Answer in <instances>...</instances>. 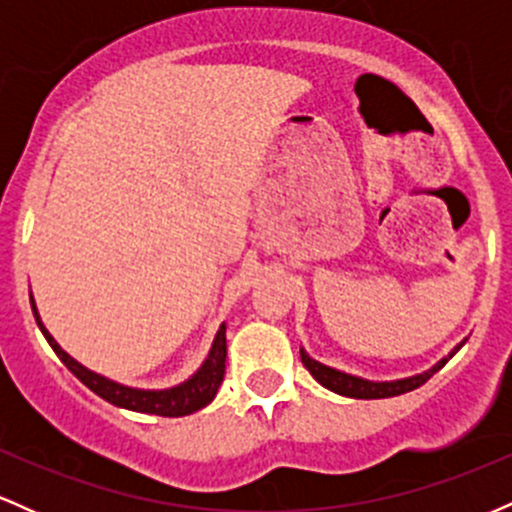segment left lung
<instances>
[{"label": "left lung", "instance_id": "8db88e82", "mask_svg": "<svg viewBox=\"0 0 512 512\" xmlns=\"http://www.w3.org/2000/svg\"><path fill=\"white\" fill-rule=\"evenodd\" d=\"M462 346V344H460ZM457 346V349H460ZM455 349V351H457ZM455 351H452L450 356H455ZM448 356V358H450ZM448 358H443V361L438 363V366H433L431 370H426V373L421 375H414V378H404V380H395V383H370V380H363V378H356V375H349V373H342V370H334V368H327L322 366V363H317L310 358L305 351L301 349V361L303 366L310 370V375L320 383L322 387H327V390L337 392V395H344V397H356V399H383V397H395V395H404V392H411L416 390V387H421L426 383L428 378H431L436 370H440L448 363Z\"/></svg>", "mask_w": 512, "mask_h": 512}]
</instances>
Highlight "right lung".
<instances>
[{
    "mask_svg": "<svg viewBox=\"0 0 512 512\" xmlns=\"http://www.w3.org/2000/svg\"><path fill=\"white\" fill-rule=\"evenodd\" d=\"M31 308L40 332L45 334V339H48L52 351L60 356L64 366L72 370L88 390H93L98 397H103L105 402L115 404V407L142 411V414H156V416H187L192 414V411L207 407L211 399L216 397L219 385L223 383V373H226V325H221V330L216 332V339L214 344H211L209 358L204 361V366L199 368L187 383L173 387V390L149 392V390H132V387L117 385L113 380H105L101 375L91 373V370L81 366V363H76L67 351L60 349V344H57L55 339L50 337V332L43 327V322H40L38 317V310H35L33 298H31Z\"/></svg>",
    "mask_w": 512,
    "mask_h": 512,
    "instance_id": "add662e5",
    "label": "right lung"
}]
</instances>
